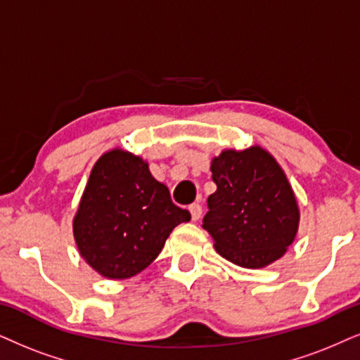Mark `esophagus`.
<instances>
[{
    "mask_svg": "<svg viewBox=\"0 0 360 360\" xmlns=\"http://www.w3.org/2000/svg\"><path fill=\"white\" fill-rule=\"evenodd\" d=\"M189 212H191V217H193V221H199V217H201L202 214V207L199 206V204H191Z\"/></svg>",
    "mask_w": 360,
    "mask_h": 360,
    "instance_id": "esophagus-1",
    "label": "esophagus"
}]
</instances>
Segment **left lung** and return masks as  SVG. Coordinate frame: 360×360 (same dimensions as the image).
<instances>
[{
  "mask_svg": "<svg viewBox=\"0 0 360 360\" xmlns=\"http://www.w3.org/2000/svg\"><path fill=\"white\" fill-rule=\"evenodd\" d=\"M216 193L209 195L202 227L222 257L261 269L288 252L301 211L276 158L261 146L224 149L211 161Z\"/></svg>",
  "mask_w": 360,
  "mask_h": 360,
  "instance_id": "1",
  "label": "left lung"
}]
</instances>
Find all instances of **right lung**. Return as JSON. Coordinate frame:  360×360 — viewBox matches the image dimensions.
<instances>
[{
	"label": "right lung",
	"mask_w": 360,
	"mask_h": 360,
	"mask_svg": "<svg viewBox=\"0 0 360 360\" xmlns=\"http://www.w3.org/2000/svg\"><path fill=\"white\" fill-rule=\"evenodd\" d=\"M191 214L172 204L141 156L115 148L94 162L72 219L81 257L106 279L139 274Z\"/></svg>",
	"instance_id": "obj_1"
}]
</instances>
